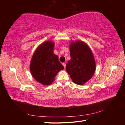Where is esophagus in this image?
<instances>
[{
    "label": "esophagus",
    "instance_id": "esophagus-1",
    "mask_svg": "<svg viewBox=\"0 0 125 125\" xmlns=\"http://www.w3.org/2000/svg\"><path fill=\"white\" fill-rule=\"evenodd\" d=\"M62 64H63V67H64V68L65 69V68H66V64H65V63H63Z\"/></svg>",
    "mask_w": 125,
    "mask_h": 125
}]
</instances>
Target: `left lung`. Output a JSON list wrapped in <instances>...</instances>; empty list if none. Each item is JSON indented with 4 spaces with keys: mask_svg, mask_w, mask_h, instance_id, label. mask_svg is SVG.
Returning a JSON list of instances; mask_svg holds the SVG:
<instances>
[{
    "mask_svg": "<svg viewBox=\"0 0 125 125\" xmlns=\"http://www.w3.org/2000/svg\"><path fill=\"white\" fill-rule=\"evenodd\" d=\"M71 60L66 70L73 83L84 84L95 73L96 65L94 54L88 45L82 41L71 42L69 46Z\"/></svg>",
    "mask_w": 125,
    "mask_h": 125,
    "instance_id": "1",
    "label": "left lung"
}]
</instances>
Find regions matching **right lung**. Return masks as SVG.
<instances>
[{"label": "right lung", "mask_w": 125, "mask_h": 125, "mask_svg": "<svg viewBox=\"0 0 125 125\" xmlns=\"http://www.w3.org/2000/svg\"><path fill=\"white\" fill-rule=\"evenodd\" d=\"M55 43L47 41L37 48L31 57L30 71L35 80L43 85L51 84L60 71L64 69L54 53Z\"/></svg>", "instance_id": "add662e5"}]
</instances>
